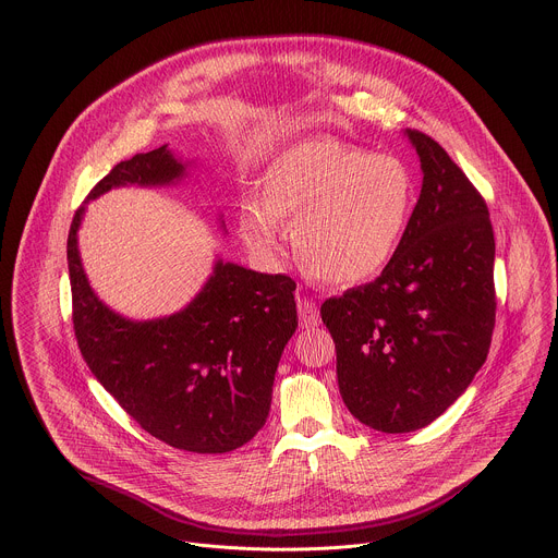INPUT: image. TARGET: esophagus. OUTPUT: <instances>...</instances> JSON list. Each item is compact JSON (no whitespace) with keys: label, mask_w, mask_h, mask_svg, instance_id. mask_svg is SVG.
Segmentation results:
<instances>
[{"label":"esophagus","mask_w":558,"mask_h":558,"mask_svg":"<svg viewBox=\"0 0 558 558\" xmlns=\"http://www.w3.org/2000/svg\"><path fill=\"white\" fill-rule=\"evenodd\" d=\"M298 315H300L302 329H311V327L320 325V308H317V304L306 295H298Z\"/></svg>","instance_id":"34e87169"}]
</instances>
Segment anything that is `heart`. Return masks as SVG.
Listing matches in <instances>:
<instances>
[{"instance_id": "heart-1", "label": "heart", "mask_w": 558, "mask_h": 558, "mask_svg": "<svg viewBox=\"0 0 558 558\" xmlns=\"http://www.w3.org/2000/svg\"><path fill=\"white\" fill-rule=\"evenodd\" d=\"M415 205V181L400 158L344 141H304L280 151L260 181V207L238 216L245 245L276 258V225H291L298 263L315 282L355 287L392 260Z\"/></svg>"}]
</instances>
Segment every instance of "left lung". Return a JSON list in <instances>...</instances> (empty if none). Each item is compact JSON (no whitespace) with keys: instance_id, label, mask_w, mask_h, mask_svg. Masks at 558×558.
Wrapping results in <instances>:
<instances>
[{"instance_id":"obj_1","label":"left lung","mask_w":558,"mask_h":558,"mask_svg":"<svg viewBox=\"0 0 558 558\" xmlns=\"http://www.w3.org/2000/svg\"><path fill=\"white\" fill-rule=\"evenodd\" d=\"M422 194L392 260L368 284L325 300L340 395L381 433L435 422L488 357L495 329V233L484 196L420 130H407Z\"/></svg>"}]
</instances>
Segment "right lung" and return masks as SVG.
<instances>
[{"instance_id": "1", "label": "right lung", "mask_w": 558, "mask_h": 558, "mask_svg": "<svg viewBox=\"0 0 558 558\" xmlns=\"http://www.w3.org/2000/svg\"><path fill=\"white\" fill-rule=\"evenodd\" d=\"M183 177L187 163L163 145L114 166L88 201ZM84 211H74L68 231V271L74 336L93 375L143 430L172 448L216 454L247 444L267 422L276 368L298 327L295 282L218 260L183 311L128 320L86 278L76 250Z\"/></svg>"}]
</instances>
